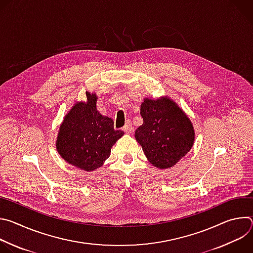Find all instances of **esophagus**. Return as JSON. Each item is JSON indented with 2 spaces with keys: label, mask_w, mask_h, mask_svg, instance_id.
Returning <instances> with one entry per match:
<instances>
[{
  "label": "esophagus",
  "mask_w": 253,
  "mask_h": 253,
  "mask_svg": "<svg viewBox=\"0 0 253 253\" xmlns=\"http://www.w3.org/2000/svg\"><path fill=\"white\" fill-rule=\"evenodd\" d=\"M123 131L125 132V133H127V134H129V133H131L132 132V130H133V128H132V124L130 123V122H127L124 126H123Z\"/></svg>",
  "instance_id": "esophagus-1"
}]
</instances>
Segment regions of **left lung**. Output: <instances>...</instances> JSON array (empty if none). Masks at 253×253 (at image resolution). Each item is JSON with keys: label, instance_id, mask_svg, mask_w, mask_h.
Masks as SVG:
<instances>
[{"label": "left lung", "instance_id": "1", "mask_svg": "<svg viewBox=\"0 0 253 253\" xmlns=\"http://www.w3.org/2000/svg\"><path fill=\"white\" fill-rule=\"evenodd\" d=\"M140 114L143 124L136 129L135 138L151 164L170 168L191 149L193 126L175 102L168 98L144 99Z\"/></svg>", "mask_w": 253, "mask_h": 253}]
</instances>
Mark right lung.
<instances>
[{
  "mask_svg": "<svg viewBox=\"0 0 253 253\" xmlns=\"http://www.w3.org/2000/svg\"><path fill=\"white\" fill-rule=\"evenodd\" d=\"M87 103L76 104L65 116L57 138L59 154L68 163L85 171L99 168L110 156L111 148L124 134L96 108L95 94L86 93Z\"/></svg>",
  "mask_w": 253,
  "mask_h": 253,
  "instance_id": "1",
  "label": "right lung"
}]
</instances>
